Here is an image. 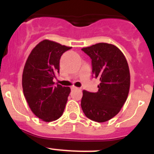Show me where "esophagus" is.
Returning <instances> with one entry per match:
<instances>
[{
	"mask_svg": "<svg viewBox=\"0 0 154 154\" xmlns=\"http://www.w3.org/2000/svg\"><path fill=\"white\" fill-rule=\"evenodd\" d=\"M78 89V88H77V87H75V86H74V85L71 87V89H72V90H75V89Z\"/></svg>",
	"mask_w": 154,
	"mask_h": 154,
	"instance_id": "1",
	"label": "esophagus"
}]
</instances>
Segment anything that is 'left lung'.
<instances>
[{
	"mask_svg": "<svg viewBox=\"0 0 154 154\" xmlns=\"http://www.w3.org/2000/svg\"><path fill=\"white\" fill-rule=\"evenodd\" d=\"M82 50L92 59V76L100 80L99 90H83L81 106L86 117L106 122L119 113L127 99L130 69L123 52L115 45L98 43Z\"/></svg>",
	"mask_w": 154,
	"mask_h": 154,
	"instance_id": "obj_1",
	"label": "left lung"
}]
</instances>
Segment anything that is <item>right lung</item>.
<instances>
[{"instance_id":"right-lung-1","label":"right lung","mask_w":154,"mask_h":154,"mask_svg":"<svg viewBox=\"0 0 154 154\" xmlns=\"http://www.w3.org/2000/svg\"><path fill=\"white\" fill-rule=\"evenodd\" d=\"M71 47L44 40L37 45L28 56L22 75L24 97L37 117L51 122L62 116L71 92L69 87L53 82L59 73V62Z\"/></svg>"}]
</instances>
